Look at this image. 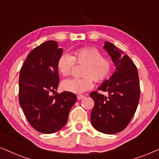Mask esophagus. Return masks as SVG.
<instances>
[{
    "mask_svg": "<svg viewBox=\"0 0 159 159\" xmlns=\"http://www.w3.org/2000/svg\"><path fill=\"white\" fill-rule=\"evenodd\" d=\"M84 97V95H82V94H78L77 95L78 99H83Z\"/></svg>",
    "mask_w": 159,
    "mask_h": 159,
    "instance_id": "34e87169",
    "label": "esophagus"
}]
</instances>
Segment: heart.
I'll use <instances>...</instances> for the list:
<instances>
[{"mask_svg":"<svg viewBox=\"0 0 159 159\" xmlns=\"http://www.w3.org/2000/svg\"><path fill=\"white\" fill-rule=\"evenodd\" d=\"M75 64L86 65L82 78H69L62 82V88L67 92L80 94L93 87V81L102 83L110 77L113 68L111 59L103 57L96 48H80L73 54H62L58 59L57 68L63 76L70 75Z\"/></svg>","mask_w":159,"mask_h":159,"instance_id":"heart-1","label":"heart"}]
</instances>
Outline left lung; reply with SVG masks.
Here are the masks:
<instances>
[{"label":"left lung","instance_id":"1","mask_svg":"<svg viewBox=\"0 0 159 159\" xmlns=\"http://www.w3.org/2000/svg\"><path fill=\"white\" fill-rule=\"evenodd\" d=\"M116 65L115 73L98 89L109 93L108 97L97 91L90 93L94 105L91 122L95 129L111 134L125 129L136 112L140 87L136 65L127 55H123L113 43L104 46Z\"/></svg>","mask_w":159,"mask_h":159}]
</instances>
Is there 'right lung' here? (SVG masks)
I'll list each match as a JSON object with an SVG mask.
<instances>
[{"mask_svg": "<svg viewBox=\"0 0 159 159\" xmlns=\"http://www.w3.org/2000/svg\"><path fill=\"white\" fill-rule=\"evenodd\" d=\"M62 53L56 41L44 42L30 52L20 69V105L30 124L43 134L57 132L66 124L77 99L72 92H56L60 82L57 61Z\"/></svg>", "mask_w": 159, "mask_h": 159, "instance_id": "obj_1", "label": "right lung"}]
</instances>
